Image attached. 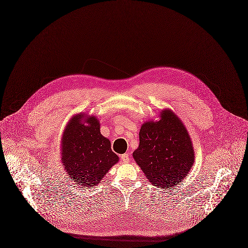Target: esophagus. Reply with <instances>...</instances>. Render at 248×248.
<instances>
[{
    "label": "esophagus",
    "mask_w": 248,
    "mask_h": 248,
    "mask_svg": "<svg viewBox=\"0 0 248 248\" xmlns=\"http://www.w3.org/2000/svg\"><path fill=\"white\" fill-rule=\"evenodd\" d=\"M121 159H122V161L124 163H128L129 162V155H128V154H123L121 155Z\"/></svg>",
    "instance_id": "obj_1"
}]
</instances>
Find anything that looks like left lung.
Segmentation results:
<instances>
[{
  "label": "left lung",
  "instance_id": "obj_1",
  "mask_svg": "<svg viewBox=\"0 0 248 248\" xmlns=\"http://www.w3.org/2000/svg\"><path fill=\"white\" fill-rule=\"evenodd\" d=\"M159 118L141 125L133 157L154 186L172 190L189 174L194 150L185 125L171 109L162 110Z\"/></svg>",
  "mask_w": 248,
  "mask_h": 248
}]
</instances>
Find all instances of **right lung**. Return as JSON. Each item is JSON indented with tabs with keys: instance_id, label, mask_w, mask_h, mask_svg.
<instances>
[{
	"instance_id": "1",
	"label": "right lung",
	"mask_w": 248,
	"mask_h": 248,
	"mask_svg": "<svg viewBox=\"0 0 248 248\" xmlns=\"http://www.w3.org/2000/svg\"><path fill=\"white\" fill-rule=\"evenodd\" d=\"M61 155L69 178L83 187L98 185L119 160L111 150L109 140L100 132L95 116L84 119L82 113L74 116L68 123L62 136Z\"/></svg>"
}]
</instances>
